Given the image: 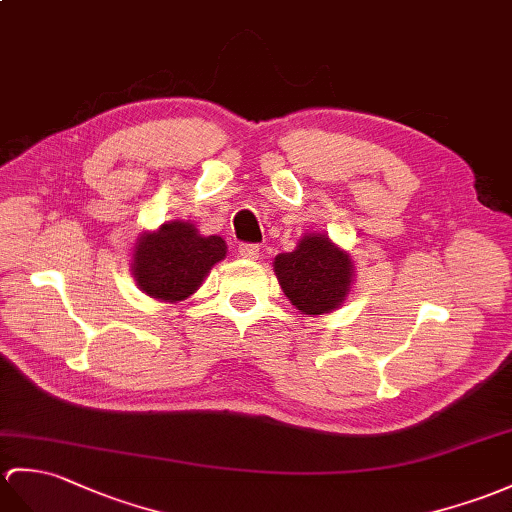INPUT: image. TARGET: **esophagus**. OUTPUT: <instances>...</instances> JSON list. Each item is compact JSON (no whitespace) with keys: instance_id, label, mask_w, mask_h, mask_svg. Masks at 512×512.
Returning a JSON list of instances; mask_svg holds the SVG:
<instances>
[{"instance_id":"1","label":"esophagus","mask_w":512,"mask_h":512,"mask_svg":"<svg viewBox=\"0 0 512 512\" xmlns=\"http://www.w3.org/2000/svg\"><path fill=\"white\" fill-rule=\"evenodd\" d=\"M237 253H240L244 259H257L259 257V244H240Z\"/></svg>"}]
</instances>
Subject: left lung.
Listing matches in <instances>:
<instances>
[{
	"label": "left lung",
	"instance_id": "obj_1",
	"mask_svg": "<svg viewBox=\"0 0 512 512\" xmlns=\"http://www.w3.org/2000/svg\"><path fill=\"white\" fill-rule=\"evenodd\" d=\"M351 257L327 235H305L296 251L275 257V272L285 296L305 314H327L351 288Z\"/></svg>",
	"mask_w": 512,
	"mask_h": 512
}]
</instances>
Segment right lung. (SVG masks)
Returning <instances> with one entry per match:
<instances>
[{"instance_id": "obj_1", "label": "right lung", "mask_w": 512, "mask_h": 512, "mask_svg": "<svg viewBox=\"0 0 512 512\" xmlns=\"http://www.w3.org/2000/svg\"><path fill=\"white\" fill-rule=\"evenodd\" d=\"M224 255L227 244L222 237H202L189 222H168L157 233L141 237L133 270L148 296L174 303L194 294Z\"/></svg>"}]
</instances>
